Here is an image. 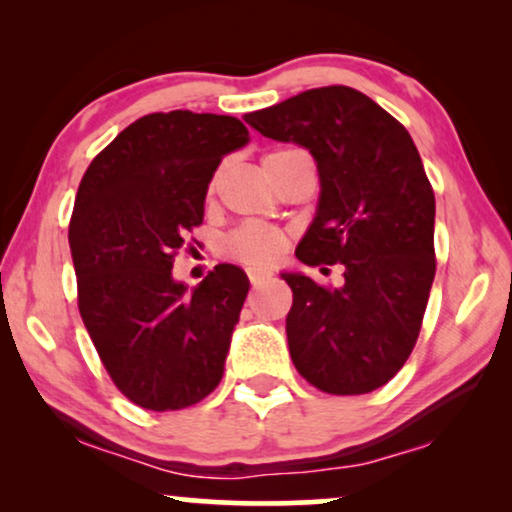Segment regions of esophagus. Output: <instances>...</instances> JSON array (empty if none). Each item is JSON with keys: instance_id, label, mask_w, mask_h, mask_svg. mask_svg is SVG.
I'll return each mask as SVG.
<instances>
[{"instance_id": "34e87169", "label": "esophagus", "mask_w": 512, "mask_h": 512, "mask_svg": "<svg viewBox=\"0 0 512 512\" xmlns=\"http://www.w3.org/2000/svg\"><path fill=\"white\" fill-rule=\"evenodd\" d=\"M247 275H249V282H251V286H261V284H265L270 279V272H265V270H256V268H251V270H247Z\"/></svg>"}]
</instances>
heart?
<instances>
[{
    "instance_id": "b5f03b06",
    "label": "heart",
    "mask_w": 512,
    "mask_h": 512,
    "mask_svg": "<svg viewBox=\"0 0 512 512\" xmlns=\"http://www.w3.org/2000/svg\"><path fill=\"white\" fill-rule=\"evenodd\" d=\"M293 149H277L270 151L263 156V167H270L275 160L289 156ZM216 186H219V172L212 174L207 184V200L214 198ZM286 247V235L279 228L272 226H261V223H247V226L235 228L233 233L226 237L223 242V249L230 258L235 261L247 263V265H265L282 254V249Z\"/></svg>"
}]
</instances>
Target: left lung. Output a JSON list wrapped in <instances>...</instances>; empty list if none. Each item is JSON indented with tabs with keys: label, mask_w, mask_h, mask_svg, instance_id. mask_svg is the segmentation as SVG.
<instances>
[{
	"label": "left lung",
	"mask_w": 512,
	"mask_h": 512,
	"mask_svg": "<svg viewBox=\"0 0 512 512\" xmlns=\"http://www.w3.org/2000/svg\"><path fill=\"white\" fill-rule=\"evenodd\" d=\"M317 160V216L298 244L305 265H345L340 289L286 272L293 366L333 396L380 389L408 361L436 275V198L410 132L349 86L305 90L244 116Z\"/></svg>",
	"instance_id": "left-lung-1"
}]
</instances>
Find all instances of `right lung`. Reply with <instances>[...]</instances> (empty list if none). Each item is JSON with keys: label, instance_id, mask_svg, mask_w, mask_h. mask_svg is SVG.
<instances>
[{"label": "right lung", "instance_id": "1", "mask_svg": "<svg viewBox=\"0 0 512 512\" xmlns=\"http://www.w3.org/2000/svg\"><path fill=\"white\" fill-rule=\"evenodd\" d=\"M247 142L233 116L158 111L83 174L69 221L79 312L111 382L139 408H188L221 382L249 279L221 263L186 293L172 268L221 158Z\"/></svg>", "mask_w": 512, "mask_h": 512}]
</instances>
